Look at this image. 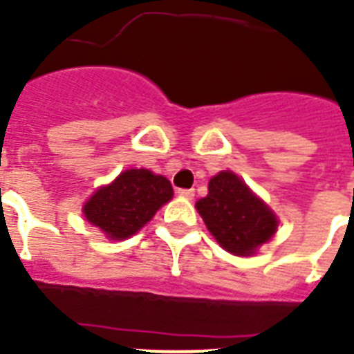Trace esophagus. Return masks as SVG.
<instances>
[{"label": "esophagus", "instance_id": "obj_1", "mask_svg": "<svg viewBox=\"0 0 354 354\" xmlns=\"http://www.w3.org/2000/svg\"><path fill=\"white\" fill-rule=\"evenodd\" d=\"M178 194L183 196V198L191 200L194 196V189H178Z\"/></svg>", "mask_w": 354, "mask_h": 354}]
</instances>
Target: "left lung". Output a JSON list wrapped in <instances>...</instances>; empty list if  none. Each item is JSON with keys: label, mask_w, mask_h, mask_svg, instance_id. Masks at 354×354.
Listing matches in <instances>:
<instances>
[{"label": "left lung", "mask_w": 354, "mask_h": 354, "mask_svg": "<svg viewBox=\"0 0 354 354\" xmlns=\"http://www.w3.org/2000/svg\"><path fill=\"white\" fill-rule=\"evenodd\" d=\"M209 233L226 252L250 257L277 232V216L232 171L209 180L207 196L196 202Z\"/></svg>", "instance_id": "obj_1"}]
</instances>
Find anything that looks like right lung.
<instances>
[{"label":"right lung","mask_w":354,"mask_h":354,"mask_svg":"<svg viewBox=\"0 0 354 354\" xmlns=\"http://www.w3.org/2000/svg\"><path fill=\"white\" fill-rule=\"evenodd\" d=\"M172 185L165 176L147 169L122 171L110 185H102L82 207L86 221L99 227L110 241L136 235L156 211L172 198Z\"/></svg>","instance_id":"1"}]
</instances>
